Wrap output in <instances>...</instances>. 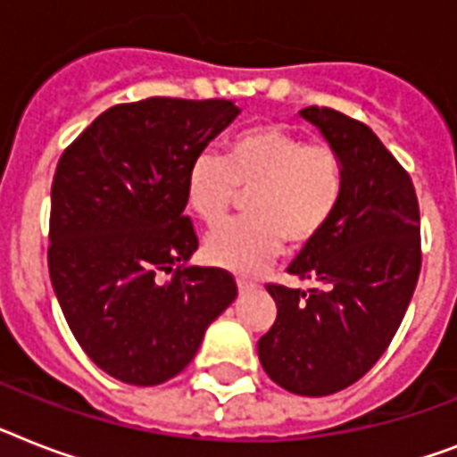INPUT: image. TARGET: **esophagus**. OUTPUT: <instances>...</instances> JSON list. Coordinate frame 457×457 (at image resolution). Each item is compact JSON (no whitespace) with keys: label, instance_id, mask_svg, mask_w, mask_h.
Segmentation results:
<instances>
[{"label":"esophagus","instance_id":"34e87169","mask_svg":"<svg viewBox=\"0 0 457 457\" xmlns=\"http://www.w3.org/2000/svg\"><path fill=\"white\" fill-rule=\"evenodd\" d=\"M237 288H239V293H248V291H255V284L248 279H237Z\"/></svg>","mask_w":457,"mask_h":457}]
</instances>
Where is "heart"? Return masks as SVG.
I'll list each match as a JSON object with an SVG mask.
<instances>
[{
  "mask_svg": "<svg viewBox=\"0 0 457 457\" xmlns=\"http://www.w3.org/2000/svg\"><path fill=\"white\" fill-rule=\"evenodd\" d=\"M347 190L343 152L328 140H310L281 124H261L235 133L225 157L202 152L185 176V196L196 218L218 228L241 192L244 220L229 222L204 241L211 265L255 274L284 246L312 244L333 220Z\"/></svg>",
  "mask_w": 457,
  "mask_h": 457,
  "instance_id": "obj_1",
  "label": "heart"
}]
</instances>
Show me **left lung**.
I'll use <instances>...</instances> for the list:
<instances>
[{"instance_id":"left-lung-1","label":"left lung","mask_w":457,"mask_h":457,"mask_svg":"<svg viewBox=\"0 0 457 457\" xmlns=\"http://www.w3.org/2000/svg\"><path fill=\"white\" fill-rule=\"evenodd\" d=\"M300 114L343 152L347 190L328 228L288 265L310 288L265 287L277 319L258 357L279 387L326 396L366 376L402 324L420 277V209L409 170L369 126L331 107Z\"/></svg>"}]
</instances>
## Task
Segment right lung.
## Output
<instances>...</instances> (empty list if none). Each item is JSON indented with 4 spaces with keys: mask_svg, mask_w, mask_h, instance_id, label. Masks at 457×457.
I'll use <instances>...</instances> for the list:
<instances>
[{
    "mask_svg": "<svg viewBox=\"0 0 457 457\" xmlns=\"http://www.w3.org/2000/svg\"><path fill=\"white\" fill-rule=\"evenodd\" d=\"M229 100L121 103L65 147L51 185L48 274L88 359L121 383H166L195 359L237 298L220 267L187 265L199 246L185 176L235 120Z\"/></svg>",
    "mask_w": 457,
    "mask_h": 457,
    "instance_id": "1",
    "label": "right lung"
}]
</instances>
